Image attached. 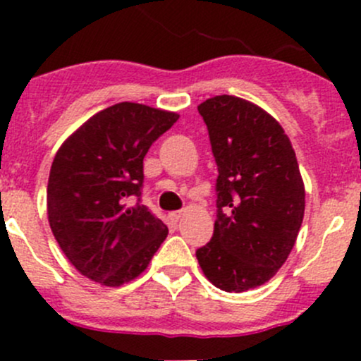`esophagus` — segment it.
Segmentation results:
<instances>
[{"instance_id": "1", "label": "esophagus", "mask_w": 361, "mask_h": 361, "mask_svg": "<svg viewBox=\"0 0 361 361\" xmlns=\"http://www.w3.org/2000/svg\"><path fill=\"white\" fill-rule=\"evenodd\" d=\"M181 211H171L169 214H167V216H169V220H171V224H178V221L181 220Z\"/></svg>"}]
</instances>
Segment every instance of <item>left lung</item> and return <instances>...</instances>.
<instances>
[{"label": "left lung", "mask_w": 361, "mask_h": 361, "mask_svg": "<svg viewBox=\"0 0 361 361\" xmlns=\"http://www.w3.org/2000/svg\"><path fill=\"white\" fill-rule=\"evenodd\" d=\"M197 110L218 166V213L213 238L195 257L216 288L241 293L274 278L292 253L304 180L290 137L264 108L224 94Z\"/></svg>", "instance_id": "left-lung-1"}]
</instances>
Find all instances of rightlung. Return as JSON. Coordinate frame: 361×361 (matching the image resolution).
Listing matches in <instances>:
<instances>
[{
    "instance_id": "add662e5",
    "label": "right lung",
    "mask_w": 361,
    "mask_h": 361,
    "mask_svg": "<svg viewBox=\"0 0 361 361\" xmlns=\"http://www.w3.org/2000/svg\"><path fill=\"white\" fill-rule=\"evenodd\" d=\"M180 118L174 111L118 103L64 140L47 187L52 234L69 264L101 286H122L150 264L167 227L143 204V159Z\"/></svg>"
}]
</instances>
